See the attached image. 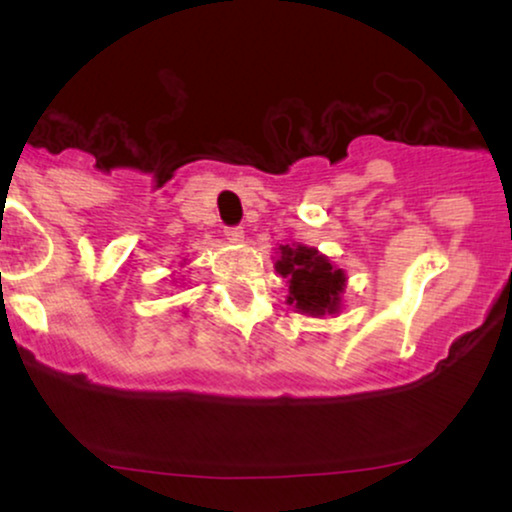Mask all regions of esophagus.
Returning <instances> with one entry per match:
<instances>
[{"mask_svg": "<svg viewBox=\"0 0 512 512\" xmlns=\"http://www.w3.org/2000/svg\"><path fill=\"white\" fill-rule=\"evenodd\" d=\"M223 233H226L228 240H240V238H243V228H240V226H226V231H223Z\"/></svg>", "mask_w": 512, "mask_h": 512, "instance_id": "obj_1", "label": "esophagus"}]
</instances>
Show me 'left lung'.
Instances as JSON below:
<instances>
[{"instance_id":"left-lung-1","label":"left lung","mask_w":512,"mask_h":512,"mask_svg":"<svg viewBox=\"0 0 512 512\" xmlns=\"http://www.w3.org/2000/svg\"><path fill=\"white\" fill-rule=\"evenodd\" d=\"M276 272L289 279V303L310 315L337 313L346 276L327 257L305 245H281Z\"/></svg>"}]
</instances>
